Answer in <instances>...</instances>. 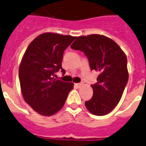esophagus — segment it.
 Listing matches in <instances>:
<instances>
[{
	"label": "esophagus",
	"mask_w": 146,
	"mask_h": 146,
	"mask_svg": "<svg viewBox=\"0 0 146 146\" xmlns=\"http://www.w3.org/2000/svg\"><path fill=\"white\" fill-rule=\"evenodd\" d=\"M82 85H83V84H81V83H77V84H75V86L77 87V88H80Z\"/></svg>",
	"instance_id": "1"
}]
</instances>
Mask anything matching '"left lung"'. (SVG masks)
I'll list each match as a JSON object with an SVG mask.
<instances>
[{
	"instance_id": "8db88e82",
	"label": "left lung",
	"mask_w": 146,
	"mask_h": 146,
	"mask_svg": "<svg viewBox=\"0 0 146 146\" xmlns=\"http://www.w3.org/2000/svg\"><path fill=\"white\" fill-rule=\"evenodd\" d=\"M71 48L84 52L91 70L100 73L92 85L93 96L85 102L86 107L94 115H106L119 103L127 84L126 54L116 42L98 34L77 37Z\"/></svg>"
}]
</instances>
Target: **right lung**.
Listing matches in <instances>:
<instances>
[{
	"label": "right lung",
	"instance_id": "obj_1",
	"mask_svg": "<svg viewBox=\"0 0 146 146\" xmlns=\"http://www.w3.org/2000/svg\"><path fill=\"white\" fill-rule=\"evenodd\" d=\"M75 36L45 33L28 46L22 59L19 76L24 100L43 116H51L63 107L73 83L54 79L61 70L63 53Z\"/></svg>",
	"mask_w": 146,
	"mask_h": 146
}]
</instances>
